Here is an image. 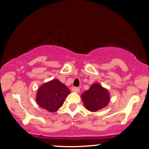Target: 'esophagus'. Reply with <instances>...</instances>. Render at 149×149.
Segmentation results:
<instances>
[{
    "instance_id": "esophagus-1",
    "label": "esophagus",
    "mask_w": 149,
    "mask_h": 149,
    "mask_svg": "<svg viewBox=\"0 0 149 149\" xmlns=\"http://www.w3.org/2000/svg\"><path fill=\"white\" fill-rule=\"evenodd\" d=\"M72 91L78 93V92L80 91V88H79V87H73L72 88Z\"/></svg>"
}]
</instances>
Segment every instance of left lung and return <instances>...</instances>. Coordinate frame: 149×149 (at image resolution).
Returning a JSON list of instances; mask_svg holds the SVG:
<instances>
[{"instance_id": "1", "label": "left lung", "mask_w": 149, "mask_h": 149, "mask_svg": "<svg viewBox=\"0 0 149 149\" xmlns=\"http://www.w3.org/2000/svg\"><path fill=\"white\" fill-rule=\"evenodd\" d=\"M84 107L90 111H97L104 108L109 102V94L100 84L95 83L82 94Z\"/></svg>"}]
</instances>
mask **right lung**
<instances>
[{"instance_id": "obj_1", "label": "right lung", "mask_w": 149, "mask_h": 149, "mask_svg": "<svg viewBox=\"0 0 149 149\" xmlns=\"http://www.w3.org/2000/svg\"><path fill=\"white\" fill-rule=\"evenodd\" d=\"M70 93L69 88L58 80H52L38 88L36 101L41 108L55 112L63 106L66 97Z\"/></svg>"}]
</instances>
